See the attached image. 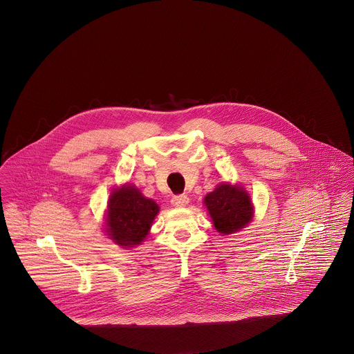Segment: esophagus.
<instances>
[{
  "instance_id": "esophagus-1",
  "label": "esophagus",
  "mask_w": 354,
  "mask_h": 354,
  "mask_svg": "<svg viewBox=\"0 0 354 354\" xmlns=\"http://www.w3.org/2000/svg\"><path fill=\"white\" fill-rule=\"evenodd\" d=\"M188 203H189V198L187 195H176L171 199V204L174 207H185L188 205Z\"/></svg>"
}]
</instances>
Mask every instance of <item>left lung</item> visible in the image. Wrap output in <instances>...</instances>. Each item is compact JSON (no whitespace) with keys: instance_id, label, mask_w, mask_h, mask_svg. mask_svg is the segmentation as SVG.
<instances>
[{"instance_id":"left-lung-1","label":"left lung","mask_w":354,"mask_h":354,"mask_svg":"<svg viewBox=\"0 0 354 354\" xmlns=\"http://www.w3.org/2000/svg\"><path fill=\"white\" fill-rule=\"evenodd\" d=\"M204 204L221 234L236 233L252 221V202L241 185L222 183L204 198Z\"/></svg>"}]
</instances>
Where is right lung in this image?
Segmentation results:
<instances>
[{
    "instance_id": "add662e5",
    "label": "right lung",
    "mask_w": 354,
    "mask_h": 354,
    "mask_svg": "<svg viewBox=\"0 0 354 354\" xmlns=\"http://www.w3.org/2000/svg\"><path fill=\"white\" fill-rule=\"evenodd\" d=\"M158 212L156 203L145 198L135 185L125 184L109 198L106 233L120 247H136L147 237Z\"/></svg>"
}]
</instances>
